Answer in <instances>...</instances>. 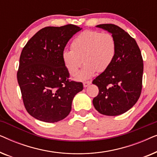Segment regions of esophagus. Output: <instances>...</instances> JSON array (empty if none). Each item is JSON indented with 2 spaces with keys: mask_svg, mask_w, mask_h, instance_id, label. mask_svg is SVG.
<instances>
[{
  "mask_svg": "<svg viewBox=\"0 0 157 157\" xmlns=\"http://www.w3.org/2000/svg\"><path fill=\"white\" fill-rule=\"evenodd\" d=\"M91 83V81H84V82H83V87L86 88L89 86Z\"/></svg>",
  "mask_w": 157,
  "mask_h": 157,
  "instance_id": "1",
  "label": "esophagus"
}]
</instances>
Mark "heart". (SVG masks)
I'll return each instance as SVG.
<instances>
[{"instance_id": "1", "label": "heart", "mask_w": 157, "mask_h": 157, "mask_svg": "<svg viewBox=\"0 0 157 157\" xmlns=\"http://www.w3.org/2000/svg\"><path fill=\"white\" fill-rule=\"evenodd\" d=\"M72 49L65 48L62 59L70 74H76V80L83 81L91 78L96 72H104L112 63L116 54V40L110 33L97 31H85L73 40Z\"/></svg>"}]
</instances>
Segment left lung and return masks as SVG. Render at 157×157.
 I'll use <instances>...</instances> for the list:
<instances>
[{"label":"left lung","mask_w":157,"mask_h":157,"mask_svg":"<svg viewBox=\"0 0 157 157\" xmlns=\"http://www.w3.org/2000/svg\"><path fill=\"white\" fill-rule=\"evenodd\" d=\"M96 27L112 34L117 49L110 66L92 82L98 88L93 104L101 114L118 116L132 108L141 95L142 56L134 38L120 27L113 24H100Z\"/></svg>","instance_id":"1"}]
</instances>
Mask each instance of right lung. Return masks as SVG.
I'll list each match as a JSON object with an SVG mask.
<instances>
[{"mask_svg": "<svg viewBox=\"0 0 157 157\" xmlns=\"http://www.w3.org/2000/svg\"><path fill=\"white\" fill-rule=\"evenodd\" d=\"M81 30L72 24L44 28L23 48L17 79L25 108L35 119L48 123L65 119L83 90L82 83L69 81L62 59L68 41Z\"/></svg>", "mask_w": 157, "mask_h": 157, "instance_id": "right-lung-1", "label": "right lung"}]
</instances>
